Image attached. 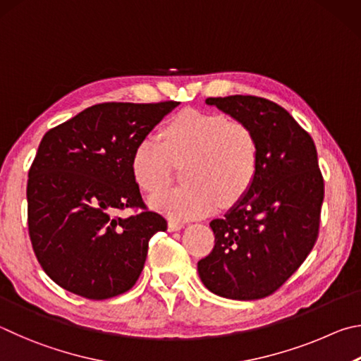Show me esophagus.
<instances>
[{
  "instance_id": "34e87169",
  "label": "esophagus",
  "mask_w": 361,
  "mask_h": 361,
  "mask_svg": "<svg viewBox=\"0 0 361 361\" xmlns=\"http://www.w3.org/2000/svg\"><path fill=\"white\" fill-rule=\"evenodd\" d=\"M185 224L184 222H179V220H169L168 222V230L169 231H177L180 228H184Z\"/></svg>"
}]
</instances>
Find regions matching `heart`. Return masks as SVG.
<instances>
[{
	"mask_svg": "<svg viewBox=\"0 0 361 361\" xmlns=\"http://www.w3.org/2000/svg\"><path fill=\"white\" fill-rule=\"evenodd\" d=\"M260 149L255 133L245 123L220 114L184 111L164 126L161 141L144 136L131 154V174L144 192L168 184L171 163L184 164L185 187L155 193V211L171 219L203 217L235 204L254 184Z\"/></svg>",
	"mask_w": 361,
	"mask_h": 361,
	"instance_id": "heart-1",
	"label": "heart"
}]
</instances>
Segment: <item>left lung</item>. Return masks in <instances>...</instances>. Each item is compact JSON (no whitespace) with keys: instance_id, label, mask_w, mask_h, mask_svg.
<instances>
[{"instance_id":"1","label":"left lung","mask_w":361,"mask_h":361,"mask_svg":"<svg viewBox=\"0 0 361 361\" xmlns=\"http://www.w3.org/2000/svg\"><path fill=\"white\" fill-rule=\"evenodd\" d=\"M255 133L260 158L254 184L211 228L216 245L198 262L201 282L228 300L276 292L306 260L319 235L324 203L312 137L273 101L231 94L207 98Z\"/></svg>"}]
</instances>
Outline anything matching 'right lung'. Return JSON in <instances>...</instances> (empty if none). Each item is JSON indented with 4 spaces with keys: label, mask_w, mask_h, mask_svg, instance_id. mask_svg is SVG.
Segmentation results:
<instances>
[{
    "label": "right lung",
    "mask_w": 361,
    "mask_h": 361,
    "mask_svg": "<svg viewBox=\"0 0 361 361\" xmlns=\"http://www.w3.org/2000/svg\"><path fill=\"white\" fill-rule=\"evenodd\" d=\"M177 104H94L44 135L28 173V231L37 262L61 288L107 300L136 283L149 239L166 220L145 209L131 154ZM126 207L143 211L117 218Z\"/></svg>",
    "instance_id": "add662e5"
}]
</instances>
